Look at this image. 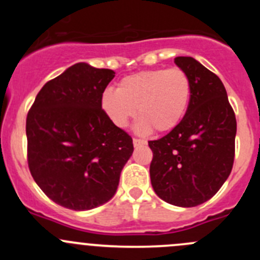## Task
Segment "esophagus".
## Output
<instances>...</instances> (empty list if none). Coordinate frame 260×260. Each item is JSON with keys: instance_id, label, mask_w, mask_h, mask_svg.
<instances>
[{"instance_id": "34e87169", "label": "esophagus", "mask_w": 260, "mask_h": 260, "mask_svg": "<svg viewBox=\"0 0 260 260\" xmlns=\"http://www.w3.org/2000/svg\"><path fill=\"white\" fill-rule=\"evenodd\" d=\"M133 143H134V147H141V146H144V144H146V142L144 141H142V139H138V138H134V139H133Z\"/></svg>"}]
</instances>
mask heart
I'll use <instances>...</instances> for the list:
<instances>
[{
	"instance_id": "b5f03b06",
	"label": "heart",
	"mask_w": 260,
	"mask_h": 260,
	"mask_svg": "<svg viewBox=\"0 0 260 260\" xmlns=\"http://www.w3.org/2000/svg\"><path fill=\"white\" fill-rule=\"evenodd\" d=\"M191 91V79L182 69H152L123 78L118 89H104L100 104L117 127H126L138 110L141 134L168 133L185 117Z\"/></svg>"
}]
</instances>
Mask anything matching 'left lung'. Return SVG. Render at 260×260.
<instances>
[{
  "label": "left lung",
  "mask_w": 260,
  "mask_h": 260,
  "mask_svg": "<svg viewBox=\"0 0 260 260\" xmlns=\"http://www.w3.org/2000/svg\"><path fill=\"white\" fill-rule=\"evenodd\" d=\"M174 63L191 79L189 109L180 125L150 141L151 183L178 207H195L219 191L233 168L237 121L220 78L192 57Z\"/></svg>",
  "instance_id": "1"
}]
</instances>
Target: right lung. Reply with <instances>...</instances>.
Returning a JSON list of instances; mask_svg holds the SVG:
<instances>
[{
  "mask_svg": "<svg viewBox=\"0 0 260 260\" xmlns=\"http://www.w3.org/2000/svg\"><path fill=\"white\" fill-rule=\"evenodd\" d=\"M114 74L75 63L44 84L27 114L29 172L48 198L69 210H92L113 198L134 151L132 137L100 104Z\"/></svg>",
  "mask_w": 260,
  "mask_h": 260,
  "instance_id": "add662e5",
  "label": "right lung"
}]
</instances>
